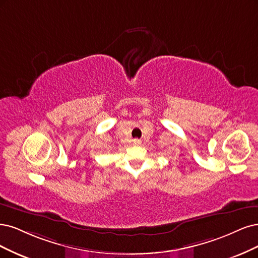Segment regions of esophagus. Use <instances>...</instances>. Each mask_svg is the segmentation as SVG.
<instances>
[{"label": "esophagus", "instance_id": "esophagus-1", "mask_svg": "<svg viewBox=\"0 0 258 258\" xmlns=\"http://www.w3.org/2000/svg\"><path fill=\"white\" fill-rule=\"evenodd\" d=\"M141 144V141L139 140V139H134L133 140V145H135V146H139Z\"/></svg>", "mask_w": 258, "mask_h": 258}]
</instances>
